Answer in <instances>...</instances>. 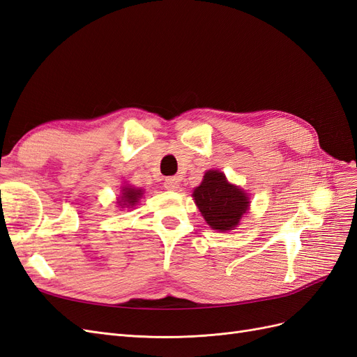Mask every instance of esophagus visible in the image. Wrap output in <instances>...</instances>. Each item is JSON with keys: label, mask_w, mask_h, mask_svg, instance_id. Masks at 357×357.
I'll return each instance as SVG.
<instances>
[{"label": "esophagus", "mask_w": 357, "mask_h": 357, "mask_svg": "<svg viewBox=\"0 0 357 357\" xmlns=\"http://www.w3.org/2000/svg\"><path fill=\"white\" fill-rule=\"evenodd\" d=\"M164 186L168 190H177L178 186H180V178H177V177H168V178H165Z\"/></svg>", "instance_id": "esophagus-1"}]
</instances>
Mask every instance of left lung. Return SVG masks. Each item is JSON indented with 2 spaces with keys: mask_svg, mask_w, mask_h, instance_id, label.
<instances>
[{
  "mask_svg": "<svg viewBox=\"0 0 357 357\" xmlns=\"http://www.w3.org/2000/svg\"><path fill=\"white\" fill-rule=\"evenodd\" d=\"M192 198L211 229L228 232L240 225L250 207L247 193L228 181L219 169H208Z\"/></svg>",
  "mask_w": 357,
  "mask_h": 357,
  "instance_id": "1",
  "label": "left lung"
}]
</instances>
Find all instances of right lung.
I'll use <instances>...</instances> for the list:
<instances>
[{
	"label": "right lung",
	"instance_id": "add662e5",
	"mask_svg": "<svg viewBox=\"0 0 357 357\" xmlns=\"http://www.w3.org/2000/svg\"><path fill=\"white\" fill-rule=\"evenodd\" d=\"M143 189L139 188H132V186H122V190H121V195H119V199H117V205L121 208H132L134 205L142 199L143 197Z\"/></svg>",
	"mask_w": 357,
	"mask_h": 357
}]
</instances>
